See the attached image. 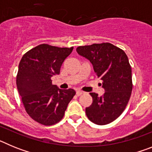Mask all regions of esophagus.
Instances as JSON below:
<instances>
[{
  "label": "esophagus",
  "instance_id": "1",
  "mask_svg": "<svg viewBox=\"0 0 152 152\" xmlns=\"http://www.w3.org/2000/svg\"><path fill=\"white\" fill-rule=\"evenodd\" d=\"M83 94H84V92H83V91H76V95H77V96H80V95H82Z\"/></svg>",
  "mask_w": 152,
  "mask_h": 152
}]
</instances>
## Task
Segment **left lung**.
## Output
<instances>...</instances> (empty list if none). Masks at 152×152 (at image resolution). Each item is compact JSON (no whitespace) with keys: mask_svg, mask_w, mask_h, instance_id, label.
I'll use <instances>...</instances> for the list:
<instances>
[{"mask_svg":"<svg viewBox=\"0 0 152 152\" xmlns=\"http://www.w3.org/2000/svg\"><path fill=\"white\" fill-rule=\"evenodd\" d=\"M76 51L93 64L105 93L98 96L90 93L93 103L85 110L92 123L107 125L117 119L124 111L132 91V68L123 49L109 42L78 46Z\"/></svg>","mask_w":152,"mask_h":152,"instance_id":"8db88e82","label":"left lung"}]
</instances>
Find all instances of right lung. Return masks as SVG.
Masks as SVG:
<instances>
[{
  "label": "right lung",
  "mask_w": 152,
  "mask_h": 152,
  "mask_svg": "<svg viewBox=\"0 0 152 152\" xmlns=\"http://www.w3.org/2000/svg\"><path fill=\"white\" fill-rule=\"evenodd\" d=\"M73 49L41 44L26 52L20 61L18 92L28 115L40 124L58 123L76 94L71 88L59 89L51 80L52 76L59 75L61 64Z\"/></svg>",
  "instance_id": "right-lung-1"
}]
</instances>
